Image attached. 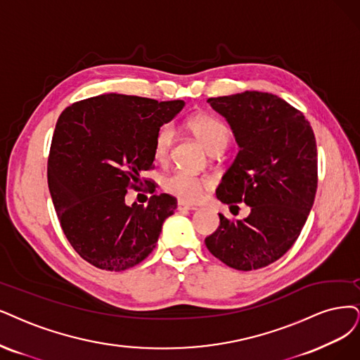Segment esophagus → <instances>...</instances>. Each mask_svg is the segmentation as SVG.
Instances as JSON below:
<instances>
[{"label":"esophagus","instance_id":"1","mask_svg":"<svg viewBox=\"0 0 360 360\" xmlns=\"http://www.w3.org/2000/svg\"><path fill=\"white\" fill-rule=\"evenodd\" d=\"M176 209H178L179 212H185V210H197V207H195V206L188 205V203H185V202H181V200L178 202Z\"/></svg>","mask_w":360,"mask_h":360}]
</instances>
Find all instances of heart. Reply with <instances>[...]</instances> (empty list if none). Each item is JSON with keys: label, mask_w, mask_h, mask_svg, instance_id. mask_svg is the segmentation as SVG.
<instances>
[{"label": "heart", "mask_w": 360, "mask_h": 360, "mask_svg": "<svg viewBox=\"0 0 360 360\" xmlns=\"http://www.w3.org/2000/svg\"><path fill=\"white\" fill-rule=\"evenodd\" d=\"M188 127L212 154L221 153L230 142V129L219 118L212 115H195L190 118ZM175 129L172 124H163L157 131L154 154L158 160H165L172 148ZM212 181L206 175H195L185 170H173L162 179L166 193L178 197L181 202H195L210 187Z\"/></svg>", "instance_id": "b5f03b06"}]
</instances>
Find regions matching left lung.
Segmentation results:
<instances>
[{
	"mask_svg": "<svg viewBox=\"0 0 360 360\" xmlns=\"http://www.w3.org/2000/svg\"><path fill=\"white\" fill-rule=\"evenodd\" d=\"M207 102L227 120L240 148L217 197L225 205L243 202L250 214L238 221L219 214L206 248L236 270L267 267L295 243L314 202L313 129L301 111L271 93L246 90Z\"/></svg>",
	"mask_w": 360,
	"mask_h": 360,
	"instance_id": "1",
	"label": "left lung"
}]
</instances>
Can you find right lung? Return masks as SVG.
Here are the masks:
<instances>
[{
  "label": "right lung",
  "instance_id": "obj_1",
  "mask_svg": "<svg viewBox=\"0 0 360 360\" xmlns=\"http://www.w3.org/2000/svg\"><path fill=\"white\" fill-rule=\"evenodd\" d=\"M184 101L108 93L72 103L53 133L47 181L63 234L77 254L101 270L123 271L148 257L176 198L153 194L146 206H127L141 190V172L154 163L157 131ZM148 191L155 184L145 181Z\"/></svg>",
  "mask_w": 360,
  "mask_h": 360
}]
</instances>
